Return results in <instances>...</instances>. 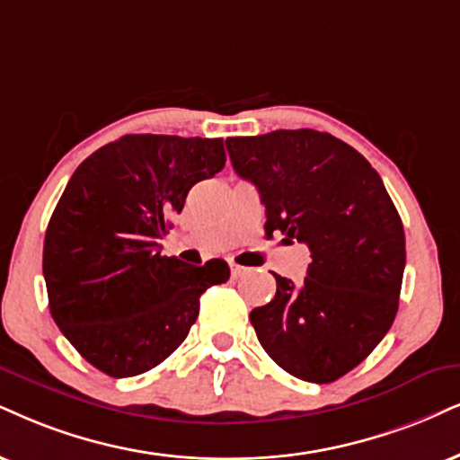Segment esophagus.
I'll return each instance as SVG.
<instances>
[{"mask_svg": "<svg viewBox=\"0 0 460 460\" xmlns=\"http://www.w3.org/2000/svg\"><path fill=\"white\" fill-rule=\"evenodd\" d=\"M230 273L234 279H239V277H243L245 273H249L247 266H241V264H230Z\"/></svg>", "mask_w": 460, "mask_h": 460, "instance_id": "34e87169", "label": "esophagus"}]
</instances>
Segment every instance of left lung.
<instances>
[{"mask_svg": "<svg viewBox=\"0 0 460 460\" xmlns=\"http://www.w3.org/2000/svg\"><path fill=\"white\" fill-rule=\"evenodd\" d=\"M232 168L266 207V234L305 243L307 277L275 275V298L249 320L290 376L328 384L358 367L393 326L405 232L376 170L354 146L315 129L228 138Z\"/></svg>", "mask_w": 460, "mask_h": 460, "instance_id": "left-lung-1", "label": "left lung"}]
</instances>
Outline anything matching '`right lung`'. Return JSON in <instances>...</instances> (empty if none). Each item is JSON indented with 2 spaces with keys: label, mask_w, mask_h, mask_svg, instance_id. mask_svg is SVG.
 Here are the masks:
<instances>
[{
  "label": "right lung",
  "mask_w": 460,
  "mask_h": 460,
  "mask_svg": "<svg viewBox=\"0 0 460 460\" xmlns=\"http://www.w3.org/2000/svg\"><path fill=\"white\" fill-rule=\"evenodd\" d=\"M226 164L221 138L128 134L74 170L44 236L42 273L55 324L111 377L157 367L185 341L224 260L162 256L168 215Z\"/></svg>",
  "instance_id": "1"
}]
</instances>
